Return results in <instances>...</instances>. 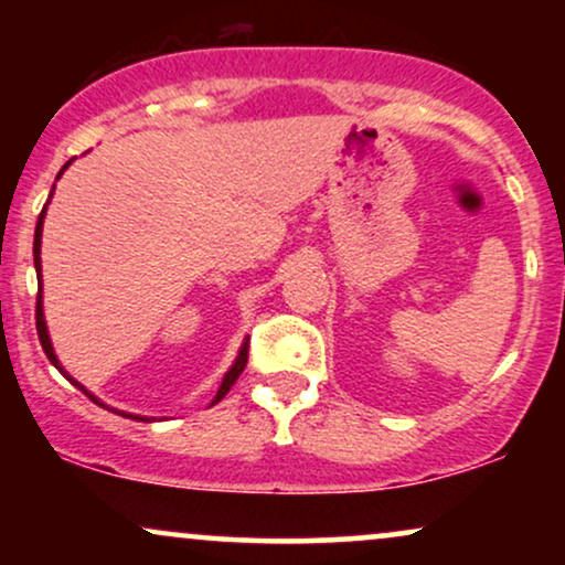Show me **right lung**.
<instances>
[{
  "mask_svg": "<svg viewBox=\"0 0 565 565\" xmlns=\"http://www.w3.org/2000/svg\"><path fill=\"white\" fill-rule=\"evenodd\" d=\"M71 161H74V159H71ZM71 161H66V167H63V170L57 172V178H61V174L68 170V164H71ZM53 191H55V185H53ZM50 199H53V193H50ZM47 204H50V201H47ZM47 204H44L42 215H39L36 233H34V268H36V278H39V295H36V332H39V342H42V348H44V353H47L50 364H53V366L57 369V372H61L63 377H66V380L71 382V385H76V387H79V391H82L84 395H89V398H93L97 406L108 408L106 404H103L100 398H97V395L89 393L87 387L82 385V382H76V380L71 377V374L66 372V369H63V364H61V361H57V355H55L53 340H50V332H47V321H44V305H42V228H44V215H47ZM246 359H249V337H244L242 348H238V355H236V361H233L228 372H225V377H223V382H220V387H217L215 398H212V404H210V406H215V404H220V401L225 398V393L231 391V385H233V382H236V380H238V374L244 372V366H246ZM114 412H116V414H121V417H129V419H140V423H151V417H140V414L119 412V408H114Z\"/></svg>",
  "mask_w": 565,
  "mask_h": 565,
  "instance_id": "obj_1",
  "label": "right lung"
}]
</instances>
